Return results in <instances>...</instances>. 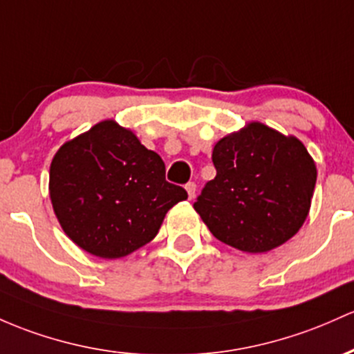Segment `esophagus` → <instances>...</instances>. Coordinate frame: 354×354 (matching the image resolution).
<instances>
[{
  "mask_svg": "<svg viewBox=\"0 0 354 354\" xmlns=\"http://www.w3.org/2000/svg\"><path fill=\"white\" fill-rule=\"evenodd\" d=\"M185 188H186V192H188L189 200H193V198H195V195H196V185L193 183V181H189V183L186 185Z\"/></svg>",
  "mask_w": 354,
  "mask_h": 354,
  "instance_id": "34e87169",
  "label": "esophagus"
}]
</instances>
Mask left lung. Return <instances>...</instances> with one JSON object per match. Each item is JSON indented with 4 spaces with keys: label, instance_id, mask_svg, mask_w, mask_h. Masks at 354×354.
Masks as SVG:
<instances>
[{
    "label": "left lung",
    "instance_id": "obj_1",
    "mask_svg": "<svg viewBox=\"0 0 354 354\" xmlns=\"http://www.w3.org/2000/svg\"><path fill=\"white\" fill-rule=\"evenodd\" d=\"M216 176L195 209L215 239L263 254L297 234L309 215L316 162L296 136L248 122L213 147Z\"/></svg>",
    "mask_w": 354,
    "mask_h": 354
}]
</instances>
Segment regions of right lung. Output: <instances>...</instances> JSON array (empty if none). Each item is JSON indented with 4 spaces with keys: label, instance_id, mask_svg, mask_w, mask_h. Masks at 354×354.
Listing matches in <instances>:
<instances>
[{
    "label": "right lung",
    "instance_id": "1",
    "mask_svg": "<svg viewBox=\"0 0 354 354\" xmlns=\"http://www.w3.org/2000/svg\"><path fill=\"white\" fill-rule=\"evenodd\" d=\"M165 162L133 131L106 119L64 142L50 165L48 193L65 235L91 255L120 259L145 247L166 213L188 198Z\"/></svg>",
    "mask_w": 354,
    "mask_h": 354
}]
</instances>
